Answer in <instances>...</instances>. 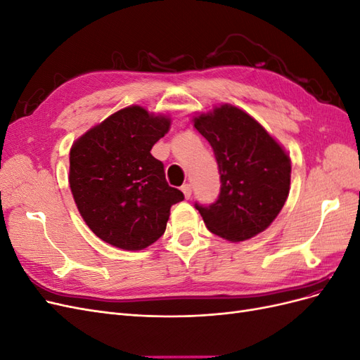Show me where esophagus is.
I'll return each mask as SVG.
<instances>
[{
	"label": "esophagus",
	"mask_w": 360,
	"mask_h": 360,
	"mask_svg": "<svg viewBox=\"0 0 360 360\" xmlns=\"http://www.w3.org/2000/svg\"><path fill=\"white\" fill-rule=\"evenodd\" d=\"M181 192H183V195H184V198L189 200V198H191V195H192V188H191V184H183V186H181Z\"/></svg>",
	"instance_id": "1"
}]
</instances>
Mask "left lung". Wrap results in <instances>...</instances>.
Instances as JSON below:
<instances>
[{
  "mask_svg": "<svg viewBox=\"0 0 360 360\" xmlns=\"http://www.w3.org/2000/svg\"><path fill=\"white\" fill-rule=\"evenodd\" d=\"M209 141L221 174L219 197L210 205L195 202L205 226L230 242L264 231L284 207L291 162L285 150L245 111L231 105L193 118Z\"/></svg>",
  "mask_w": 360,
  "mask_h": 360,
  "instance_id": "1",
  "label": "left lung"
}]
</instances>
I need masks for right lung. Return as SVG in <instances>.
<instances>
[{"label": "right lung", "mask_w": 360, "mask_h": 360, "mask_svg": "<svg viewBox=\"0 0 360 360\" xmlns=\"http://www.w3.org/2000/svg\"><path fill=\"white\" fill-rule=\"evenodd\" d=\"M171 120L129 106L91 127L70 150L69 183L76 207L103 242L141 250L165 233L172 204L184 200L171 188L163 163L150 150Z\"/></svg>", "instance_id": "1"}]
</instances>
